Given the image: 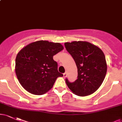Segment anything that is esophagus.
I'll return each mask as SVG.
<instances>
[{
	"label": "esophagus",
	"mask_w": 122,
	"mask_h": 122,
	"mask_svg": "<svg viewBox=\"0 0 122 122\" xmlns=\"http://www.w3.org/2000/svg\"><path fill=\"white\" fill-rule=\"evenodd\" d=\"M63 75H64V77H66V76H67V73H64V74H63Z\"/></svg>",
	"instance_id": "1"
}]
</instances>
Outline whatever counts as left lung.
<instances>
[{
  "instance_id": "obj_1",
  "label": "left lung",
  "mask_w": 122,
  "mask_h": 122,
  "mask_svg": "<svg viewBox=\"0 0 122 122\" xmlns=\"http://www.w3.org/2000/svg\"><path fill=\"white\" fill-rule=\"evenodd\" d=\"M64 45L75 60L77 68V79L65 81L73 93L80 96H88L100 87L107 73L106 57L102 50L87 42H66Z\"/></svg>"
}]
</instances>
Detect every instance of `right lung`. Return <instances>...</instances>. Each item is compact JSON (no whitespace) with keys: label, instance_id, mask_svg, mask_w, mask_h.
I'll return each mask as SVG.
<instances>
[{"label":"right lung","instance_id":"add662e5","mask_svg":"<svg viewBox=\"0 0 122 122\" xmlns=\"http://www.w3.org/2000/svg\"><path fill=\"white\" fill-rule=\"evenodd\" d=\"M64 47L59 43L38 41L31 43L18 53L15 72L21 85L34 95H41L53 87L56 80L63 75L58 71L53 56Z\"/></svg>","mask_w":122,"mask_h":122}]
</instances>
